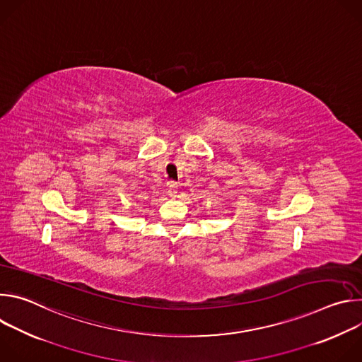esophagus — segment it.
<instances>
[{
	"instance_id": "1",
	"label": "esophagus",
	"mask_w": 362,
	"mask_h": 362,
	"mask_svg": "<svg viewBox=\"0 0 362 362\" xmlns=\"http://www.w3.org/2000/svg\"><path fill=\"white\" fill-rule=\"evenodd\" d=\"M179 185H176V183H170L169 186H168V194L170 196V197H176L177 196V193H179Z\"/></svg>"
}]
</instances>
